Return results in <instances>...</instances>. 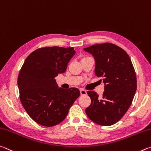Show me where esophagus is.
I'll return each instance as SVG.
<instances>
[{"label": "esophagus", "instance_id": "34e87169", "mask_svg": "<svg viewBox=\"0 0 151 151\" xmlns=\"http://www.w3.org/2000/svg\"><path fill=\"white\" fill-rule=\"evenodd\" d=\"M80 93H81V96H86V95L87 94V91L85 90V89H80Z\"/></svg>", "mask_w": 151, "mask_h": 151}]
</instances>
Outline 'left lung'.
Masks as SVG:
<instances>
[{"label": "left lung", "mask_w": 151, "mask_h": 151, "mask_svg": "<svg viewBox=\"0 0 151 151\" xmlns=\"http://www.w3.org/2000/svg\"><path fill=\"white\" fill-rule=\"evenodd\" d=\"M83 50L93 56L95 74L103 78L105 85L101 97L95 91L87 92L91 102L86 113L98 125H112L127 111L135 94L137 78L133 63L125 50L111 43L95 44Z\"/></svg>", "instance_id": "8db88e82"}]
</instances>
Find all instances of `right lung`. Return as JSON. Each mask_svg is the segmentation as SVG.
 I'll list each match as a JSON object with an SVG mask.
<instances>
[{
	"mask_svg": "<svg viewBox=\"0 0 151 151\" xmlns=\"http://www.w3.org/2000/svg\"><path fill=\"white\" fill-rule=\"evenodd\" d=\"M75 53L73 47H41L32 52L21 68L18 77L21 104L39 125L52 127L62 122L80 96L78 88H59L55 80L65 72Z\"/></svg>",
	"mask_w": 151,
	"mask_h": 151,
	"instance_id": "right-lung-1",
	"label": "right lung"
}]
</instances>
